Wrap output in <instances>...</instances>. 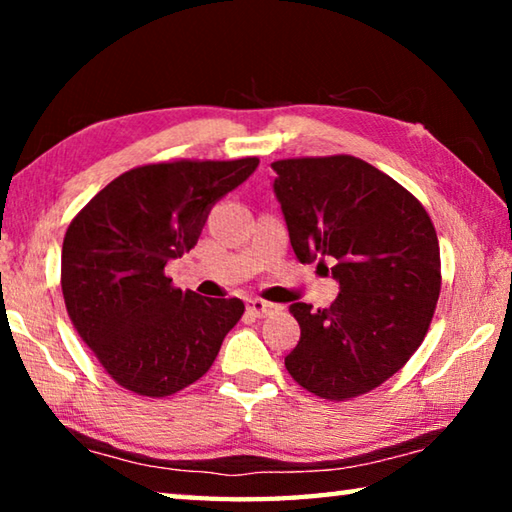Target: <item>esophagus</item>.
I'll list each match as a JSON object with an SVG mask.
<instances>
[{
	"label": "esophagus",
	"instance_id": "34e87169",
	"mask_svg": "<svg viewBox=\"0 0 512 512\" xmlns=\"http://www.w3.org/2000/svg\"><path fill=\"white\" fill-rule=\"evenodd\" d=\"M246 307H248V311L253 316H257V318H264V316H271V314H275L277 309V305H273V302H266V300H262V298H250L248 302H246Z\"/></svg>",
	"mask_w": 512,
	"mask_h": 512
}]
</instances>
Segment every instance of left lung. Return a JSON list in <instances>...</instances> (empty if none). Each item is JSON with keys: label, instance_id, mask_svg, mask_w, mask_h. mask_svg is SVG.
Returning a JSON list of instances; mask_svg holds the SVG:
<instances>
[{"label": "left lung", "instance_id": "8db88e82", "mask_svg": "<svg viewBox=\"0 0 512 512\" xmlns=\"http://www.w3.org/2000/svg\"><path fill=\"white\" fill-rule=\"evenodd\" d=\"M273 192L302 264L332 259L339 296L293 302L300 341L289 375L325 400H348L393 377L427 334L440 293V248L424 207L352 155L277 160Z\"/></svg>", "mask_w": 512, "mask_h": 512}]
</instances>
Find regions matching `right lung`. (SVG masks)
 Wrapping results in <instances>:
<instances>
[{
	"label": "right lung",
	"instance_id": "obj_1",
	"mask_svg": "<svg viewBox=\"0 0 512 512\" xmlns=\"http://www.w3.org/2000/svg\"><path fill=\"white\" fill-rule=\"evenodd\" d=\"M257 164H146L121 173L69 223L60 266L67 314L119 386L167 397L210 370L244 302L173 289L164 266L196 246L214 203Z\"/></svg>",
	"mask_w": 512,
	"mask_h": 512
}]
</instances>
